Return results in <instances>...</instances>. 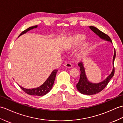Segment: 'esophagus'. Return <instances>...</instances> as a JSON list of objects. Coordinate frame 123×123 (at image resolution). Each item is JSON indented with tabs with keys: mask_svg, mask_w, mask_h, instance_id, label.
Here are the masks:
<instances>
[{
	"mask_svg": "<svg viewBox=\"0 0 123 123\" xmlns=\"http://www.w3.org/2000/svg\"><path fill=\"white\" fill-rule=\"evenodd\" d=\"M65 67H67L68 68H71L73 67L72 65L70 63H67L65 64Z\"/></svg>",
	"mask_w": 123,
	"mask_h": 123,
	"instance_id": "34e87169",
	"label": "esophagus"
}]
</instances>
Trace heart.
Wrapping results in <instances>:
<instances>
[{"label":"heart","mask_w":123,"mask_h":123,"mask_svg":"<svg viewBox=\"0 0 123 123\" xmlns=\"http://www.w3.org/2000/svg\"><path fill=\"white\" fill-rule=\"evenodd\" d=\"M86 39V37L83 34H76L68 37L64 45V49L65 50H71L79 46ZM90 43L88 41H85L81 45L78 53L76 54L77 58L81 59L86 55L90 47Z\"/></svg>","instance_id":"heart-1"}]
</instances>
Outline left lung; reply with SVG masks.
I'll use <instances>...</instances> for the list:
<instances>
[{
  "label": "left lung",
  "mask_w": 123,
  "mask_h": 123,
  "mask_svg": "<svg viewBox=\"0 0 123 123\" xmlns=\"http://www.w3.org/2000/svg\"><path fill=\"white\" fill-rule=\"evenodd\" d=\"M90 29L93 32L95 33L96 35H98L101 39L104 40L105 41L110 42L112 43V40L111 39L110 37L107 36L106 34L98 29V28L94 26H89ZM116 56V52L114 49V53L113 58V70L107 78L104 80L103 81L99 83H93L88 80L85 73V69L84 67V64L83 62H80L78 64L79 67L80 68L81 74L78 83L76 84V88L81 94H85V95H93L96 93L100 92L106 86L110 80L112 78L114 75V60H115Z\"/></svg>",
  "instance_id": "obj_1"
}]
</instances>
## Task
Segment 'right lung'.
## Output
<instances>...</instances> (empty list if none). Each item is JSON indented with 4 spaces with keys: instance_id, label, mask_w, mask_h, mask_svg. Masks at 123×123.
<instances>
[{
    "instance_id": "right-lung-1",
    "label": "right lung",
    "mask_w": 123,
    "mask_h": 123,
    "mask_svg": "<svg viewBox=\"0 0 123 123\" xmlns=\"http://www.w3.org/2000/svg\"><path fill=\"white\" fill-rule=\"evenodd\" d=\"M37 28H38V25H35V26L29 27V28H28V29L20 33V35L18 36V38L20 36L27 33L29 31ZM58 70H53L52 72H51L50 76L48 77L47 80L44 82V83H43L41 86H40L39 87L34 88H31L30 89V88H25L20 86L19 85H18L20 87V88L25 92L27 93L28 94H29V95L36 96H43L45 95V94H47L49 92L50 90L52 89V87L54 84V82H55V79L56 73L58 72Z\"/></svg>"
}]
</instances>
